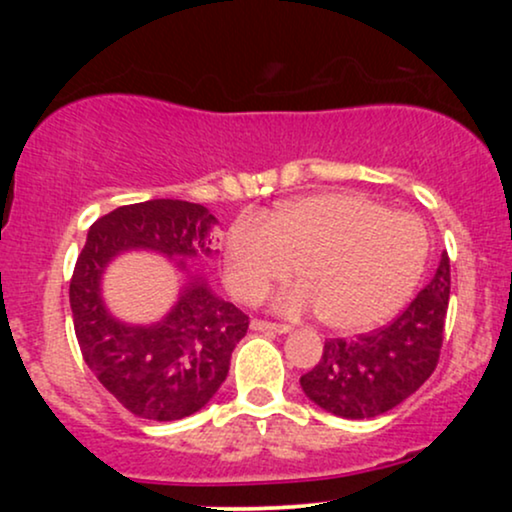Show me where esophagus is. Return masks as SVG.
Returning a JSON list of instances; mask_svg holds the SVG:
<instances>
[{
    "label": "esophagus",
    "mask_w": 512,
    "mask_h": 512,
    "mask_svg": "<svg viewBox=\"0 0 512 512\" xmlns=\"http://www.w3.org/2000/svg\"><path fill=\"white\" fill-rule=\"evenodd\" d=\"M250 327L255 332H274V334L291 332V325H276V322H267V320H252Z\"/></svg>",
    "instance_id": "34e87169"
}]
</instances>
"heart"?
<instances>
[{"label": "heart", "instance_id": "heart-1", "mask_svg": "<svg viewBox=\"0 0 512 512\" xmlns=\"http://www.w3.org/2000/svg\"><path fill=\"white\" fill-rule=\"evenodd\" d=\"M421 219L356 192H325L240 216L223 238V279L243 303H260L296 264L303 284L281 293V313L320 310L325 325L358 332L402 308L426 267Z\"/></svg>", "mask_w": 512, "mask_h": 512}]
</instances>
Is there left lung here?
<instances>
[{
    "label": "left lung",
    "instance_id": "left-lung-1",
    "mask_svg": "<svg viewBox=\"0 0 512 512\" xmlns=\"http://www.w3.org/2000/svg\"><path fill=\"white\" fill-rule=\"evenodd\" d=\"M450 298V257L402 315L356 339H327L317 366L301 387L317 407L342 419H373L395 409L431 378L443 346Z\"/></svg>",
    "mask_w": 512,
    "mask_h": 512
}]
</instances>
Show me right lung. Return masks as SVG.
I'll return each mask as SVG.
<instances>
[{
  "label": "right lung",
  "mask_w": 512,
  "mask_h": 512,
  "mask_svg": "<svg viewBox=\"0 0 512 512\" xmlns=\"http://www.w3.org/2000/svg\"><path fill=\"white\" fill-rule=\"evenodd\" d=\"M214 214L182 199H149L105 214L88 231L69 281L74 332L81 356L105 390L134 416L178 421L216 395L248 315L192 279L178 303L151 327H129L105 310L101 274L129 248L173 257H211ZM185 269V260H178Z\"/></svg>",
  "instance_id": "1"
}]
</instances>
